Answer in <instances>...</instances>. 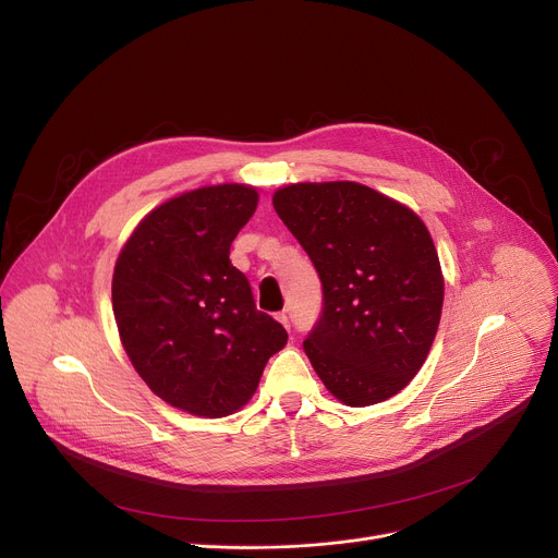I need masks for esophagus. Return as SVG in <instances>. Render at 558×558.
I'll return each instance as SVG.
<instances>
[{"label": "esophagus", "instance_id": "obj_1", "mask_svg": "<svg viewBox=\"0 0 558 558\" xmlns=\"http://www.w3.org/2000/svg\"><path fill=\"white\" fill-rule=\"evenodd\" d=\"M276 318H278V320H280V323L287 327V329H291V323H289V316H287V312H280Z\"/></svg>", "mask_w": 558, "mask_h": 558}]
</instances>
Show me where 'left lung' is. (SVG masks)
<instances>
[{
	"label": "left lung",
	"mask_w": 558,
	"mask_h": 558,
	"mask_svg": "<svg viewBox=\"0 0 558 558\" xmlns=\"http://www.w3.org/2000/svg\"><path fill=\"white\" fill-rule=\"evenodd\" d=\"M274 208L323 284V310L303 343L325 388L373 405L408 386L428 356L444 280L424 221L354 181L293 183Z\"/></svg>",
	"instance_id": "1"
}]
</instances>
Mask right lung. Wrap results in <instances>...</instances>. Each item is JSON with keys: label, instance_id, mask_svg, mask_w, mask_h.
I'll use <instances>...</instances> for the list:
<instances>
[{"label": "right lung", "instance_id": "1", "mask_svg": "<svg viewBox=\"0 0 558 558\" xmlns=\"http://www.w3.org/2000/svg\"><path fill=\"white\" fill-rule=\"evenodd\" d=\"M257 206L248 185L183 193L123 246L111 305L123 348L150 390L199 417H227L255 392L284 327L257 312L231 244Z\"/></svg>", "mask_w": 558, "mask_h": 558}]
</instances>
